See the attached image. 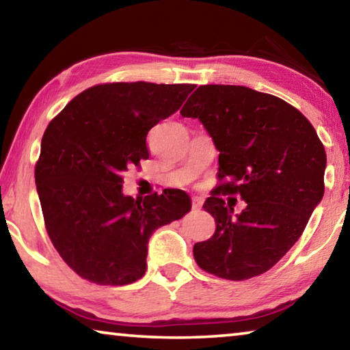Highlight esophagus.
I'll list each match as a JSON object with an SVG mask.
<instances>
[{
    "mask_svg": "<svg viewBox=\"0 0 350 350\" xmlns=\"http://www.w3.org/2000/svg\"><path fill=\"white\" fill-rule=\"evenodd\" d=\"M191 205H193V208H195V210L201 208L202 207V198H193Z\"/></svg>",
    "mask_w": 350,
    "mask_h": 350,
    "instance_id": "34e87169",
    "label": "esophagus"
}]
</instances>
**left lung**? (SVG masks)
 Instances as JSON below:
<instances>
[{"label": "left lung", "mask_w": 350, "mask_h": 350, "mask_svg": "<svg viewBox=\"0 0 350 350\" xmlns=\"http://www.w3.org/2000/svg\"><path fill=\"white\" fill-rule=\"evenodd\" d=\"M180 115L212 137L226 180L204 202L216 230L193 247L196 263L227 280L266 273L323 201L327 155L314 127L284 99L241 85L198 87ZM221 192H238L247 208L234 215Z\"/></svg>", "instance_id": "8db88e82"}]
</instances>
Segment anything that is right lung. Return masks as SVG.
Wrapping results in <instances>:
<instances>
[{"mask_svg":"<svg viewBox=\"0 0 350 350\" xmlns=\"http://www.w3.org/2000/svg\"><path fill=\"white\" fill-rule=\"evenodd\" d=\"M191 84L116 82L88 88L48 124L36 185L48 235L64 262L98 285L146 273L152 232L191 210L182 190L132 199L123 173L149 157L146 135L180 109Z\"/></svg>","mask_w":350,"mask_h":350,"instance_id":"right-lung-1","label":"right lung"}]
</instances>
